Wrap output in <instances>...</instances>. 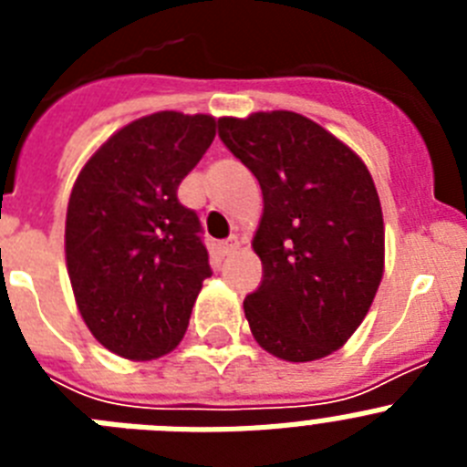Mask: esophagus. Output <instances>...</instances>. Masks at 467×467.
Wrapping results in <instances>:
<instances>
[{
	"label": "esophagus",
	"mask_w": 467,
	"mask_h": 467,
	"mask_svg": "<svg viewBox=\"0 0 467 467\" xmlns=\"http://www.w3.org/2000/svg\"><path fill=\"white\" fill-rule=\"evenodd\" d=\"M238 245H241V241H238V236H229V238H226V241H222V243H220L222 257H226V254H231V253H236Z\"/></svg>",
	"instance_id": "1"
}]
</instances>
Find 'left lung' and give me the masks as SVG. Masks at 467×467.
Returning <instances> with one entry per match:
<instances>
[{
    "label": "left lung",
    "mask_w": 467,
    "mask_h": 467,
    "mask_svg": "<svg viewBox=\"0 0 467 467\" xmlns=\"http://www.w3.org/2000/svg\"><path fill=\"white\" fill-rule=\"evenodd\" d=\"M220 140L257 177L264 214L253 247L262 283L243 301L254 339L287 362L341 348L383 275V214L367 166L295 111L217 121Z\"/></svg>",
    "instance_id": "obj_1"
}]
</instances>
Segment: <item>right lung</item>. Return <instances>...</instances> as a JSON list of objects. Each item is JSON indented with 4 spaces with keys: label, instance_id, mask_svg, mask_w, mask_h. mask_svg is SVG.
I'll return each instance as SVG.
<instances>
[{
    "label": "right lung",
    "instance_id": "add662e5",
    "mask_svg": "<svg viewBox=\"0 0 467 467\" xmlns=\"http://www.w3.org/2000/svg\"><path fill=\"white\" fill-rule=\"evenodd\" d=\"M214 140V119L159 111L90 156L67 205L65 254L84 323L128 360L166 356L213 275L201 220L177 187Z\"/></svg>",
    "mask_w": 467,
    "mask_h": 467
}]
</instances>
